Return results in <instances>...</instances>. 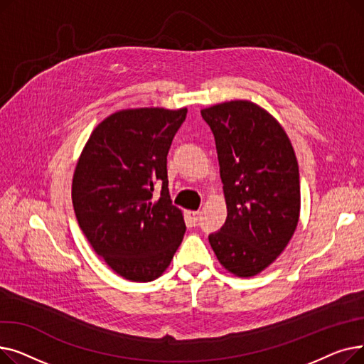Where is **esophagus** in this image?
I'll return each mask as SVG.
<instances>
[{
	"label": "esophagus",
	"mask_w": 364,
	"mask_h": 364,
	"mask_svg": "<svg viewBox=\"0 0 364 364\" xmlns=\"http://www.w3.org/2000/svg\"><path fill=\"white\" fill-rule=\"evenodd\" d=\"M187 215H188L190 221H192L193 224H196V223H198V220H199L200 213H199V211H187Z\"/></svg>",
	"instance_id": "esophagus-1"
}]
</instances>
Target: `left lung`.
<instances>
[{
    "label": "left lung",
    "mask_w": 364,
    "mask_h": 364,
    "mask_svg": "<svg viewBox=\"0 0 364 364\" xmlns=\"http://www.w3.org/2000/svg\"><path fill=\"white\" fill-rule=\"evenodd\" d=\"M211 128L227 218L209 243L227 272L252 277L288 246L299 220V171L288 134L247 100L200 110Z\"/></svg>",
    "instance_id": "obj_1"
}]
</instances>
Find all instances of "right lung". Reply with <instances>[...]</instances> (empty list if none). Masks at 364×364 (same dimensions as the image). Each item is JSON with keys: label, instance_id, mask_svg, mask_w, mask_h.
Segmentation results:
<instances>
[{"label": "right lung", "instance_id": "1", "mask_svg": "<svg viewBox=\"0 0 364 364\" xmlns=\"http://www.w3.org/2000/svg\"><path fill=\"white\" fill-rule=\"evenodd\" d=\"M186 114V107L114 112L94 128L76 164V220L92 250L127 280L158 279L186 233L166 174L168 150Z\"/></svg>", "mask_w": 364, "mask_h": 364}]
</instances>
